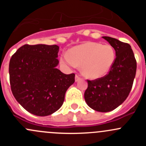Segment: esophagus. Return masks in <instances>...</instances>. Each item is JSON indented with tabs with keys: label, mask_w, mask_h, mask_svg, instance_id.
<instances>
[{
	"label": "esophagus",
	"mask_w": 146,
	"mask_h": 146,
	"mask_svg": "<svg viewBox=\"0 0 146 146\" xmlns=\"http://www.w3.org/2000/svg\"><path fill=\"white\" fill-rule=\"evenodd\" d=\"M80 79H81V77H80L78 74H76V82L78 81V80H80Z\"/></svg>",
	"instance_id": "1"
}]
</instances>
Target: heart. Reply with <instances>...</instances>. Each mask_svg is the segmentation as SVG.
I'll return each mask as SVG.
<instances>
[{
    "mask_svg": "<svg viewBox=\"0 0 146 146\" xmlns=\"http://www.w3.org/2000/svg\"><path fill=\"white\" fill-rule=\"evenodd\" d=\"M115 51L110 45L87 42L66 53L61 62L66 66H81L82 73L90 78H98L108 73L115 60Z\"/></svg>",
    "mask_w": 146,
    "mask_h": 146,
    "instance_id": "obj_1",
    "label": "heart"
}]
</instances>
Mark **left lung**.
Here are the masks:
<instances>
[{"label":"left lung","instance_id":"left-lung-1","mask_svg":"<svg viewBox=\"0 0 146 146\" xmlns=\"http://www.w3.org/2000/svg\"><path fill=\"white\" fill-rule=\"evenodd\" d=\"M116 51L114 64L107 75L95 80H88L84 97L87 104L95 111L114 110L129 96L136 72V60L128 43L103 36Z\"/></svg>","mask_w":146,"mask_h":146}]
</instances>
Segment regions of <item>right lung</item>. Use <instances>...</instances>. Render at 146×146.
I'll return each mask as SVG.
<instances>
[{"mask_svg":"<svg viewBox=\"0 0 146 146\" xmlns=\"http://www.w3.org/2000/svg\"><path fill=\"white\" fill-rule=\"evenodd\" d=\"M59 46L25 44L12 56L10 84L13 96L22 107L36 116L53 114L62 106L75 73L66 75L56 66Z\"/></svg>","mask_w":146,"mask_h":146,"instance_id":"right-lung-1","label":"right lung"}]
</instances>
